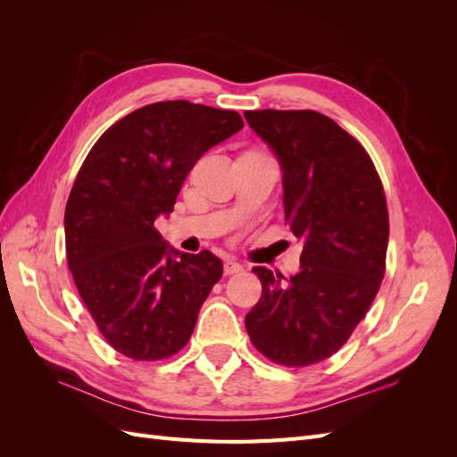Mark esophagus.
<instances>
[{
	"label": "esophagus",
	"mask_w": 457,
	"mask_h": 457,
	"mask_svg": "<svg viewBox=\"0 0 457 457\" xmlns=\"http://www.w3.org/2000/svg\"><path fill=\"white\" fill-rule=\"evenodd\" d=\"M244 270V267L240 265V262H237V261H227L225 262V274L227 276H230V274H237V272H242Z\"/></svg>",
	"instance_id": "1"
}]
</instances>
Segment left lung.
Segmentation results:
<instances>
[{
    "label": "left lung",
    "mask_w": 457,
    "mask_h": 457,
    "mask_svg": "<svg viewBox=\"0 0 457 457\" xmlns=\"http://www.w3.org/2000/svg\"><path fill=\"white\" fill-rule=\"evenodd\" d=\"M245 121L282 170L284 215L303 244L301 270L284 278L253 267L262 286L245 329L284 366L326 361L366 316L385 274L389 213L368 152L314 110H247Z\"/></svg>",
    "instance_id": "8db88e82"
}]
</instances>
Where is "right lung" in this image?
I'll return each instance as SVG.
<instances>
[{
    "instance_id": "add662e5",
    "label": "right lung",
    "mask_w": 457,
    "mask_h": 457,
    "mask_svg": "<svg viewBox=\"0 0 457 457\" xmlns=\"http://www.w3.org/2000/svg\"><path fill=\"white\" fill-rule=\"evenodd\" d=\"M234 110L188 101L146 104L95 143L64 212L66 259L78 292L112 347L135 361L181 351L223 276L212 252H179L154 228L173 212L204 152L238 133Z\"/></svg>"
}]
</instances>
